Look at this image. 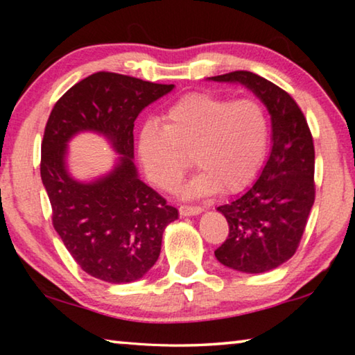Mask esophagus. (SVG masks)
Returning <instances> with one entry per match:
<instances>
[{"label":"esophagus","mask_w":355,"mask_h":355,"mask_svg":"<svg viewBox=\"0 0 355 355\" xmlns=\"http://www.w3.org/2000/svg\"><path fill=\"white\" fill-rule=\"evenodd\" d=\"M180 214L182 216H196V214H200L203 211L202 207H192V205H182L180 207Z\"/></svg>","instance_id":"esophagus-1"}]
</instances>
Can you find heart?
Segmentation results:
<instances>
[{
  "mask_svg": "<svg viewBox=\"0 0 355 355\" xmlns=\"http://www.w3.org/2000/svg\"><path fill=\"white\" fill-rule=\"evenodd\" d=\"M269 133V116L257 100L191 94L164 112L163 127L144 125L137 152L148 178L161 189L175 188L192 158L200 173L184 188L186 196L238 192L260 172Z\"/></svg>",
  "mask_w": 355,
  "mask_h": 355,
  "instance_id": "1",
  "label": "heart"
}]
</instances>
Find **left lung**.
I'll return each mask as SVG.
<instances>
[{"instance_id":"obj_1","label":"left lung","mask_w":355,"mask_h":355,"mask_svg":"<svg viewBox=\"0 0 355 355\" xmlns=\"http://www.w3.org/2000/svg\"><path fill=\"white\" fill-rule=\"evenodd\" d=\"M211 80L244 84L272 120V150L260 177L238 199L218 207L228 222V236L214 255L235 271H271L296 254L313 207V136L299 105L274 83L245 70Z\"/></svg>"}]
</instances>
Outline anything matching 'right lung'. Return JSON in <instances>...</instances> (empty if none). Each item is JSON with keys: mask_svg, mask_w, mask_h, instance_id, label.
Instances as JSON below:
<instances>
[{"mask_svg": "<svg viewBox=\"0 0 355 355\" xmlns=\"http://www.w3.org/2000/svg\"><path fill=\"white\" fill-rule=\"evenodd\" d=\"M173 84L97 71L70 87L53 106L42 141L40 177L53 227L84 272L107 284L141 279L158 260L167 224L178 209L137 177L135 120ZM97 130L123 155L110 176L80 184L64 169V147L80 130Z\"/></svg>", "mask_w": 355, "mask_h": 355, "instance_id": "add662e5", "label": "right lung"}]
</instances>
